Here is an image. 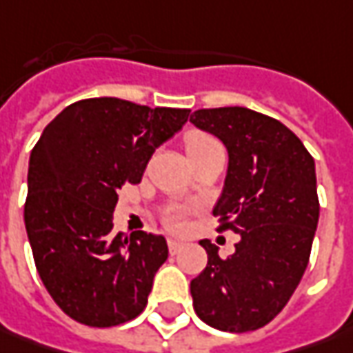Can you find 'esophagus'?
Masks as SVG:
<instances>
[{
	"instance_id": "34e87169",
	"label": "esophagus",
	"mask_w": 353,
	"mask_h": 353,
	"mask_svg": "<svg viewBox=\"0 0 353 353\" xmlns=\"http://www.w3.org/2000/svg\"><path fill=\"white\" fill-rule=\"evenodd\" d=\"M183 246H185V244H183V242H179V240H174V238H172V240H168L170 254H179V252L183 250Z\"/></svg>"
}]
</instances>
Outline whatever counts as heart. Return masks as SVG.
Returning a JSON list of instances; mask_svg holds the SVG:
<instances>
[{
  "mask_svg": "<svg viewBox=\"0 0 353 353\" xmlns=\"http://www.w3.org/2000/svg\"><path fill=\"white\" fill-rule=\"evenodd\" d=\"M185 146H188V154L203 152V150H209V148H214V146H221L213 137L205 134V132H191L188 139H185ZM165 225L172 230H177L181 228V223H183V211L179 207H174L165 213Z\"/></svg>",
  "mask_w": 353,
  "mask_h": 353,
  "instance_id": "b5f03b06",
  "label": "heart"
}]
</instances>
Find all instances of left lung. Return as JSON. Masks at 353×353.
<instances>
[{
	"instance_id": "1",
	"label": "left lung",
	"mask_w": 353,
	"mask_h": 353,
	"mask_svg": "<svg viewBox=\"0 0 353 353\" xmlns=\"http://www.w3.org/2000/svg\"><path fill=\"white\" fill-rule=\"evenodd\" d=\"M189 121L228 150L213 214L216 230L240 234L228 258L201 240L209 261L191 281L193 309L216 330H258L283 310L309 263L321 213L314 160L283 123L246 107L199 109Z\"/></svg>"
}]
</instances>
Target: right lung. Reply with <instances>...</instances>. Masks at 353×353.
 Masks as SVG:
<instances>
[{
	"instance_id": "add662e5",
	"label": "right lung",
	"mask_w": 353,
	"mask_h": 353,
	"mask_svg": "<svg viewBox=\"0 0 353 353\" xmlns=\"http://www.w3.org/2000/svg\"><path fill=\"white\" fill-rule=\"evenodd\" d=\"M189 109L93 97L50 121L29 160L25 228L37 272L70 319L109 328L139 316L168 260L164 236L113 232L125 183H140L154 150Z\"/></svg>"
}]
</instances>
